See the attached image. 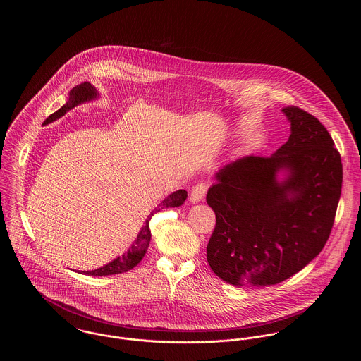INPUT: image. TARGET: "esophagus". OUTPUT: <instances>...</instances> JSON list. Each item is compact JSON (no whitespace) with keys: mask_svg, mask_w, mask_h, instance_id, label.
I'll return each mask as SVG.
<instances>
[{"mask_svg":"<svg viewBox=\"0 0 361 361\" xmlns=\"http://www.w3.org/2000/svg\"><path fill=\"white\" fill-rule=\"evenodd\" d=\"M207 185L204 184H197L195 185L192 192H190V202L192 203H199L203 200V197L206 196Z\"/></svg>","mask_w":361,"mask_h":361,"instance_id":"1","label":"esophagus"}]
</instances>
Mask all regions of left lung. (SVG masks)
Segmentation results:
<instances>
[{
    "label": "left lung",
    "mask_w": 361,
    "mask_h": 361,
    "mask_svg": "<svg viewBox=\"0 0 361 361\" xmlns=\"http://www.w3.org/2000/svg\"><path fill=\"white\" fill-rule=\"evenodd\" d=\"M288 140L271 157L245 155L215 173L207 204L216 216L207 245L215 275L235 287H269L324 249L341 196L343 164L325 126L283 108Z\"/></svg>",
    "instance_id": "left-lung-1"
}]
</instances>
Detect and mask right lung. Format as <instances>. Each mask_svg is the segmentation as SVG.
Segmentation results:
<instances>
[{
	"instance_id": "right-lung-1",
	"label": "right lung",
	"mask_w": 361,
	"mask_h": 361,
	"mask_svg": "<svg viewBox=\"0 0 361 361\" xmlns=\"http://www.w3.org/2000/svg\"><path fill=\"white\" fill-rule=\"evenodd\" d=\"M100 96L99 90L92 85L90 82H82L80 85L74 86L69 93V100L66 104L59 108L56 112L51 114L46 121L44 126L50 124L52 121H58L59 118L65 116V114H68L70 109H73L74 106L80 105V104L89 103L93 100H97ZM187 190L184 189H178L176 192H173L171 195H168L149 214V216L146 218L145 224L140 227L139 233H137V238L134 240V243L131 245V247L124 252L119 257L112 259L111 262H108L106 265H103L102 268L93 269V271H80V274L87 276H109L119 275L124 274L130 269H133L134 267H137V264L142 261V258L145 257L150 238H152V231H150V221L154 216V214L159 212L161 209H166V208H174V207H180L184 204L185 199H187Z\"/></svg>"
}]
</instances>
